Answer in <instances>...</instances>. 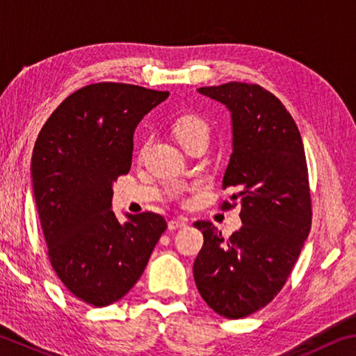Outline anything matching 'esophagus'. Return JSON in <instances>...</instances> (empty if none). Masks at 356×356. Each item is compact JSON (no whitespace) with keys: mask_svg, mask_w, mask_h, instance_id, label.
I'll return each instance as SVG.
<instances>
[{"mask_svg":"<svg viewBox=\"0 0 356 356\" xmlns=\"http://www.w3.org/2000/svg\"><path fill=\"white\" fill-rule=\"evenodd\" d=\"M186 225V219H184V218H174V219H170V221H168V229L170 230H176V229H182V227H185Z\"/></svg>","mask_w":356,"mask_h":356,"instance_id":"esophagus-1","label":"esophagus"}]
</instances>
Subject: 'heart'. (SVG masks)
I'll return each instance as SVG.
<instances>
[{
	"label": "heart",
	"instance_id": "1",
	"mask_svg": "<svg viewBox=\"0 0 356 356\" xmlns=\"http://www.w3.org/2000/svg\"><path fill=\"white\" fill-rule=\"evenodd\" d=\"M196 132H209V126H207V122L202 118H199V116H185V118L179 122L177 126L179 138L190 134H196Z\"/></svg>",
	"mask_w": 356,
	"mask_h": 356
}]
</instances>
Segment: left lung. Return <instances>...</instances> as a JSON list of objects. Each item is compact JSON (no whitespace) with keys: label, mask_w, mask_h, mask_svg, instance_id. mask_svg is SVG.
Here are the masks:
<instances>
[{"label":"left lung","mask_w":356,"mask_h":356,"mask_svg":"<svg viewBox=\"0 0 356 356\" xmlns=\"http://www.w3.org/2000/svg\"><path fill=\"white\" fill-rule=\"evenodd\" d=\"M197 92L232 113L234 151L222 209L241 205V229L227 240L196 221L204 245L193 266L202 299L229 319L258 312L280 293L312 229L308 168L299 129L279 98L257 83L229 82Z\"/></svg>","instance_id":"left-lung-1"}]
</instances>
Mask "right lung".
I'll use <instances>...</instances> for the list:
<instances>
[{
	"label": "right lung",
	"mask_w": 356,
	"mask_h": 356,
	"mask_svg": "<svg viewBox=\"0 0 356 356\" xmlns=\"http://www.w3.org/2000/svg\"><path fill=\"white\" fill-rule=\"evenodd\" d=\"M170 93L99 82L71 93L38 134L32 188L48 257L77 299L107 307L132 289L166 230L152 211H112V184L132 163L134 132Z\"/></svg>",
	"instance_id": "right-lung-1"
}]
</instances>
